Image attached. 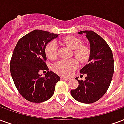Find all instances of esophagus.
<instances>
[{"instance_id":"esophagus-1","label":"esophagus","mask_w":124,"mask_h":124,"mask_svg":"<svg viewBox=\"0 0 124 124\" xmlns=\"http://www.w3.org/2000/svg\"><path fill=\"white\" fill-rule=\"evenodd\" d=\"M61 79H62V80H65V81L70 80V78H64V77H62V78H61Z\"/></svg>"}]
</instances>
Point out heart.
<instances>
[{
  "instance_id": "b5f03b06",
  "label": "heart",
  "mask_w": 124,
  "mask_h": 124,
  "mask_svg": "<svg viewBox=\"0 0 124 124\" xmlns=\"http://www.w3.org/2000/svg\"><path fill=\"white\" fill-rule=\"evenodd\" d=\"M68 46L72 49L75 58L81 63L87 62L90 58L91 51L88 46L83 45L82 41L74 36H68L63 39ZM57 43L51 41L46 44L45 48L46 56L50 59H55L57 56ZM78 64L76 59L61 60L53 65V70L59 75L68 76L78 68Z\"/></svg>"
}]
</instances>
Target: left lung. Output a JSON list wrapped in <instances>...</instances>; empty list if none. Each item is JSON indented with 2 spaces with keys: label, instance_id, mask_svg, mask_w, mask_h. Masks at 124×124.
I'll use <instances>...</instances> for the list:
<instances>
[{
  "label": "left lung",
  "instance_id": "8db88e82",
  "mask_svg": "<svg viewBox=\"0 0 124 124\" xmlns=\"http://www.w3.org/2000/svg\"><path fill=\"white\" fill-rule=\"evenodd\" d=\"M85 33L91 47L89 63L79 70L81 76L85 74V80H78L76 89H71V95L77 101L91 104L99 100L106 93L110 85L114 74L112 52L106 41L93 31H82Z\"/></svg>",
  "mask_w": 124,
  "mask_h": 124
}]
</instances>
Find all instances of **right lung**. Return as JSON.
<instances>
[{
	"label": "right lung",
	"instance_id": "1",
	"mask_svg": "<svg viewBox=\"0 0 124 124\" xmlns=\"http://www.w3.org/2000/svg\"><path fill=\"white\" fill-rule=\"evenodd\" d=\"M57 34L36 29L22 37L14 50L10 60V73L17 89L24 99L39 103L49 99L60 78L48 71L44 78L40 70H48L45 48L56 38Z\"/></svg>",
	"mask_w": 124,
	"mask_h": 124
}]
</instances>
